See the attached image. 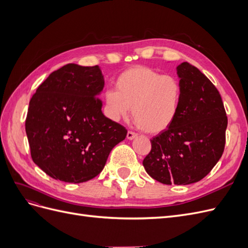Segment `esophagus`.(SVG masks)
I'll return each instance as SVG.
<instances>
[{
    "instance_id": "34e87169",
    "label": "esophagus",
    "mask_w": 248,
    "mask_h": 248,
    "mask_svg": "<svg viewBox=\"0 0 248 248\" xmlns=\"http://www.w3.org/2000/svg\"><path fill=\"white\" fill-rule=\"evenodd\" d=\"M138 137V134L137 133H134V132H132V131H128L127 132V136H126V138H127V140H134Z\"/></svg>"
}]
</instances>
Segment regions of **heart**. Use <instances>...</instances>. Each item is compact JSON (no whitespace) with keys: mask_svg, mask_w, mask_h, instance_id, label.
<instances>
[{"mask_svg":"<svg viewBox=\"0 0 248 248\" xmlns=\"http://www.w3.org/2000/svg\"><path fill=\"white\" fill-rule=\"evenodd\" d=\"M116 88L104 94L107 114L112 121L126 118L132 108L138 126L148 133L157 134L170 128L178 116L182 88L175 77L136 66L120 74Z\"/></svg>","mask_w":248,"mask_h":248,"instance_id":"obj_1","label":"heart"}]
</instances>
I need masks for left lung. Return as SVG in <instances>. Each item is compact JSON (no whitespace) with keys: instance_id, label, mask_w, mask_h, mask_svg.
Instances as JSON below:
<instances>
[{"instance_id":"8db88e82","label":"left lung","mask_w":248,"mask_h":248,"mask_svg":"<svg viewBox=\"0 0 248 248\" xmlns=\"http://www.w3.org/2000/svg\"><path fill=\"white\" fill-rule=\"evenodd\" d=\"M182 100L170 128L151 140L142 161L146 171L162 184L188 185L207 176L223 153L228 118L219 92L197 67H177Z\"/></svg>"}]
</instances>
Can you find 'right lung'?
<instances>
[{"mask_svg": "<svg viewBox=\"0 0 248 248\" xmlns=\"http://www.w3.org/2000/svg\"><path fill=\"white\" fill-rule=\"evenodd\" d=\"M98 66L67 64L37 88L30 100L26 132L32 159L46 175L81 183L99 175L127 130L103 115Z\"/></svg>", "mask_w": 248, "mask_h": 248, "instance_id": "obj_1", "label": "right lung"}]
</instances>
